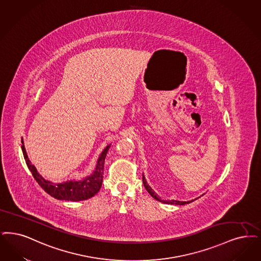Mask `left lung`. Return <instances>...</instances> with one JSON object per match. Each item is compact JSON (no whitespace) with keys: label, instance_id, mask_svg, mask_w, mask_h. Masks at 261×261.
I'll list each match as a JSON object with an SVG mask.
<instances>
[{"label":"left lung","instance_id":"8db88e82","mask_svg":"<svg viewBox=\"0 0 261 261\" xmlns=\"http://www.w3.org/2000/svg\"><path fill=\"white\" fill-rule=\"evenodd\" d=\"M143 182H144V186H145V188H146V190H147V192L153 197V198L157 200V201H159V202H162V203H165V204H171V205H186V204H189V203H191V202H193L194 200H190V201H177V200H162V199L160 198L158 195H157L156 193L154 192V190L152 189V188H150L149 186H148V184L146 182V177L145 176L143 175Z\"/></svg>","mask_w":261,"mask_h":261}]
</instances>
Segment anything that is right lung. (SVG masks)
<instances>
[{"label": "right lung", "mask_w": 261, "mask_h": 261, "mask_svg": "<svg viewBox=\"0 0 261 261\" xmlns=\"http://www.w3.org/2000/svg\"><path fill=\"white\" fill-rule=\"evenodd\" d=\"M21 147H22L24 159L26 161V164L29 168V170L31 171L33 177H35V179L41 186V188L50 196H53V198L65 200V201H73V202L84 201V200L93 197L102 187L103 175H104L105 158L109 148L111 147V145L106 146L104 150L101 152V154L98 157L96 167L89 176L84 177L83 179H70L63 182H53L42 177V175L38 173L36 167L29 160L25 149L23 139H22Z\"/></svg>", "instance_id": "obj_1"}]
</instances>
